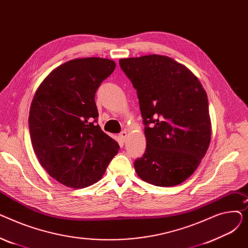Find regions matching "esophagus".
<instances>
[{"label": "esophagus", "instance_id": "1", "mask_svg": "<svg viewBox=\"0 0 248 248\" xmlns=\"http://www.w3.org/2000/svg\"><path fill=\"white\" fill-rule=\"evenodd\" d=\"M127 138V132L126 131H123L121 134H120V139L124 142L125 140Z\"/></svg>", "mask_w": 248, "mask_h": 248}]
</instances>
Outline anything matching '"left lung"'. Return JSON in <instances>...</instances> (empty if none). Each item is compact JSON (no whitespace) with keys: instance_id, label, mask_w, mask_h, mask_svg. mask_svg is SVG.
Segmentation results:
<instances>
[{"instance_id":"8db88e82","label":"left lung","mask_w":248,"mask_h":248,"mask_svg":"<svg viewBox=\"0 0 248 248\" xmlns=\"http://www.w3.org/2000/svg\"><path fill=\"white\" fill-rule=\"evenodd\" d=\"M137 90L147 140L135 162L138 176L159 187L183 183L197 170L211 141L208 98L185 65L165 55L120 60Z\"/></svg>"}]
</instances>
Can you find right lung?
I'll list each match as a JSON object with an SVG mask.
<instances>
[{"label":"right lung","mask_w":248,"mask_h":248,"mask_svg":"<svg viewBox=\"0 0 248 248\" xmlns=\"http://www.w3.org/2000/svg\"><path fill=\"white\" fill-rule=\"evenodd\" d=\"M115 62L76 58L52 70L37 88L29 129L36 157L64 186L80 189L99 181L120 146L96 122L94 96L113 72Z\"/></svg>","instance_id":"add662e5"}]
</instances>
